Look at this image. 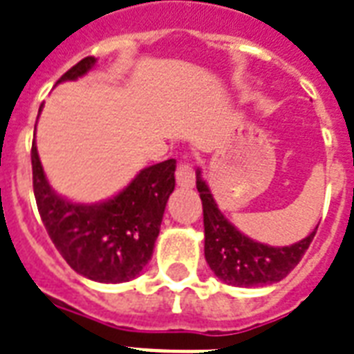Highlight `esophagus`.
<instances>
[{
  "instance_id": "34e87169",
  "label": "esophagus",
  "mask_w": 354,
  "mask_h": 354,
  "mask_svg": "<svg viewBox=\"0 0 354 354\" xmlns=\"http://www.w3.org/2000/svg\"><path fill=\"white\" fill-rule=\"evenodd\" d=\"M175 179H177V185H179L180 188H194V185H196L194 168H192L188 162H179L177 171H175Z\"/></svg>"
}]
</instances>
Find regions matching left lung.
<instances>
[{
	"label": "left lung",
	"mask_w": 354,
	"mask_h": 354,
	"mask_svg": "<svg viewBox=\"0 0 354 354\" xmlns=\"http://www.w3.org/2000/svg\"><path fill=\"white\" fill-rule=\"evenodd\" d=\"M197 192L203 201L205 223V259L214 275L231 286H264L288 275L299 264L303 254L316 236V229L305 240L273 248L254 242L238 231L216 205L214 197L197 169Z\"/></svg>",
	"instance_id": "left-lung-1"
}]
</instances>
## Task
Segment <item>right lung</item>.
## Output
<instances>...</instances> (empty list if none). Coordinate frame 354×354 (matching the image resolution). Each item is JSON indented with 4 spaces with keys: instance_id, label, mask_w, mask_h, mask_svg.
<instances>
[{
    "instance_id": "right-lung-1",
    "label": "right lung",
    "mask_w": 354,
    "mask_h": 354,
    "mask_svg": "<svg viewBox=\"0 0 354 354\" xmlns=\"http://www.w3.org/2000/svg\"><path fill=\"white\" fill-rule=\"evenodd\" d=\"M94 64V57L79 60L57 83L83 77ZM31 164L38 212L70 268L106 284L140 275L151 260L164 208L175 188V158L144 168L127 188L97 205H79L57 196L46 179L35 142Z\"/></svg>"
}]
</instances>
